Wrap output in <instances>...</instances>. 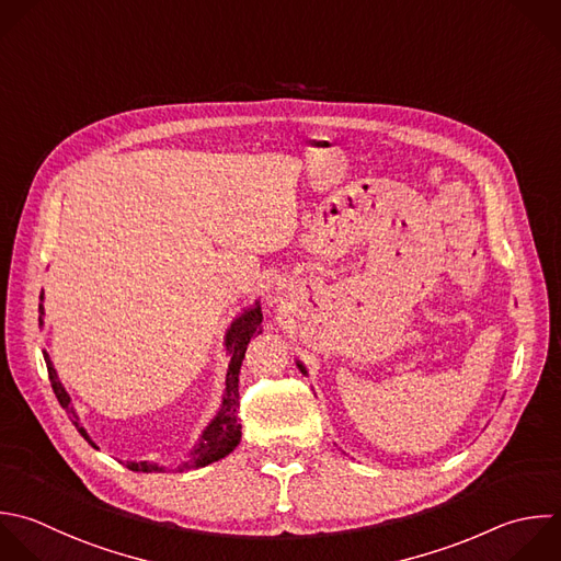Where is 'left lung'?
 I'll list each match as a JSON object with an SVG mask.
<instances>
[{"instance_id": "left-lung-1", "label": "left lung", "mask_w": 561, "mask_h": 561, "mask_svg": "<svg viewBox=\"0 0 561 561\" xmlns=\"http://www.w3.org/2000/svg\"><path fill=\"white\" fill-rule=\"evenodd\" d=\"M296 366H298V368H300V370H302V373H305V375H307V370H305V366H302V364H300V362H296Z\"/></svg>"}]
</instances>
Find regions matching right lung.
<instances>
[{"label": "right lung", "mask_w": 561, "mask_h": 561, "mask_svg": "<svg viewBox=\"0 0 561 561\" xmlns=\"http://www.w3.org/2000/svg\"><path fill=\"white\" fill-rule=\"evenodd\" d=\"M44 300V294L39 296ZM263 322V313H261V305L254 302L252 309L243 311L228 329L226 333V351L230 353V364H228V373H226V390H224V401L221 408L217 412V416L206 425V430L202 432L199 440L195 443V447L188 451V456L184 460H180L178 465L169 467V471H186V469H197V467H206L215 460H221L224 456H228L241 440V423H239V373H241V364L248 351V344L254 335L263 333L261 329ZM44 324V305H39V327ZM46 357V366H48V375H50V383L53 390L61 403V408L68 412L70 421L77 425V430L81 432V436L94 445V440L90 438V434L85 432V427L79 423V414L72 405L70 394L66 392L64 383L57 377V370L50 362V355L44 351ZM96 447V445H94ZM127 467L131 471H167V467H160L156 462H127Z\"/></svg>", "instance_id": "add662e5"}]
</instances>
